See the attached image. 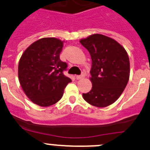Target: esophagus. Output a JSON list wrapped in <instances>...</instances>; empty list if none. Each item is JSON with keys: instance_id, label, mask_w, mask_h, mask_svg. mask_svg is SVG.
<instances>
[{"instance_id": "esophagus-1", "label": "esophagus", "mask_w": 150, "mask_h": 150, "mask_svg": "<svg viewBox=\"0 0 150 150\" xmlns=\"http://www.w3.org/2000/svg\"><path fill=\"white\" fill-rule=\"evenodd\" d=\"M84 76L83 75V74H81V75H77L76 76V79H81L84 78Z\"/></svg>"}]
</instances>
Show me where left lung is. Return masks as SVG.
Masks as SVG:
<instances>
[{
    "mask_svg": "<svg viewBox=\"0 0 150 150\" xmlns=\"http://www.w3.org/2000/svg\"><path fill=\"white\" fill-rule=\"evenodd\" d=\"M90 52L92 90L83 98L96 107L115 103L125 90L130 76L127 52L117 41L101 34H93L80 40Z\"/></svg>",
    "mask_w": 150,
    "mask_h": 150,
    "instance_id": "left-lung-1",
    "label": "left lung"
}]
</instances>
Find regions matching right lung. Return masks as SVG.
I'll return each instance as SVG.
<instances>
[{"label": "right lung", "instance_id": "obj_1", "mask_svg": "<svg viewBox=\"0 0 150 150\" xmlns=\"http://www.w3.org/2000/svg\"><path fill=\"white\" fill-rule=\"evenodd\" d=\"M63 41L43 38L33 43L21 56L18 76L28 98L46 107L61 99L65 87L71 79L63 74L67 63L60 59Z\"/></svg>", "mask_w": 150, "mask_h": 150}]
</instances>
